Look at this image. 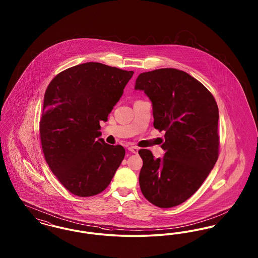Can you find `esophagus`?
<instances>
[{
    "label": "esophagus",
    "instance_id": "esophagus-1",
    "mask_svg": "<svg viewBox=\"0 0 258 258\" xmlns=\"http://www.w3.org/2000/svg\"><path fill=\"white\" fill-rule=\"evenodd\" d=\"M127 150L130 151V152H132V153H134V154H136V153H138V148L136 147V146H131V147L127 148Z\"/></svg>",
    "mask_w": 258,
    "mask_h": 258
}]
</instances>
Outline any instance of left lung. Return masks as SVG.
<instances>
[{
  "label": "left lung",
  "instance_id": "1",
  "mask_svg": "<svg viewBox=\"0 0 258 258\" xmlns=\"http://www.w3.org/2000/svg\"><path fill=\"white\" fill-rule=\"evenodd\" d=\"M135 89L150 98L154 126L165 132L162 159L147 149L138 152L140 188L152 204L171 208L197 191L217 162L219 108L206 87L176 69L140 74Z\"/></svg>",
  "mask_w": 258,
  "mask_h": 258
}]
</instances>
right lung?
Listing matches in <instances>:
<instances>
[{
  "instance_id": "1",
  "label": "right lung",
  "mask_w": 258,
  "mask_h": 258,
  "mask_svg": "<svg viewBox=\"0 0 258 258\" xmlns=\"http://www.w3.org/2000/svg\"><path fill=\"white\" fill-rule=\"evenodd\" d=\"M134 72L89 61L61 72L46 89L39 134L51 171L69 191L93 197L110 184L124 158L99 136Z\"/></svg>"
}]
</instances>
